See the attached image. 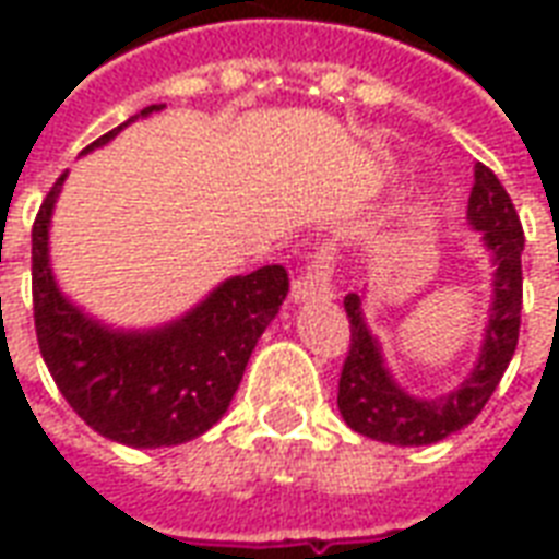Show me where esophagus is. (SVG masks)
I'll use <instances>...</instances> for the list:
<instances>
[{
    "mask_svg": "<svg viewBox=\"0 0 559 559\" xmlns=\"http://www.w3.org/2000/svg\"><path fill=\"white\" fill-rule=\"evenodd\" d=\"M335 245L323 239L317 242V248L308 257V263L302 266V272L293 278V299L296 302H305V299H332L335 293Z\"/></svg>",
    "mask_w": 559,
    "mask_h": 559,
    "instance_id": "esophagus-1",
    "label": "esophagus"
}]
</instances>
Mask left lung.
Wrapping results in <instances>:
<instances>
[{
    "label": "left lung",
    "mask_w": 559,
    "mask_h": 559,
    "mask_svg": "<svg viewBox=\"0 0 559 559\" xmlns=\"http://www.w3.org/2000/svg\"><path fill=\"white\" fill-rule=\"evenodd\" d=\"M469 224L481 230L493 254V305L485 329V347L473 374L457 392L440 401H416L401 392L383 368L377 341L365 329L359 296L344 299L350 320V350L338 380V411L353 431L392 445H428L461 431L488 404L500 377L512 362L521 329V251L524 230L512 197L485 164H476V182L467 200Z\"/></svg>",
    "instance_id": "left-lung-1"
}]
</instances>
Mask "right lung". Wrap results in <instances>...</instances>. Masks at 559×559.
<instances>
[{
	"instance_id": "right-lung-1",
	"label": "right lung",
	"mask_w": 559,
	"mask_h": 559,
	"mask_svg": "<svg viewBox=\"0 0 559 559\" xmlns=\"http://www.w3.org/2000/svg\"><path fill=\"white\" fill-rule=\"evenodd\" d=\"M152 110L160 107L152 104L140 116ZM126 126L107 131L86 152ZM62 182L66 173L32 224V311L47 371L71 411L102 437L134 449L194 440L230 407L257 338L287 299V269L263 266L224 281L173 326L110 332L68 302L47 266V227Z\"/></svg>"
}]
</instances>
